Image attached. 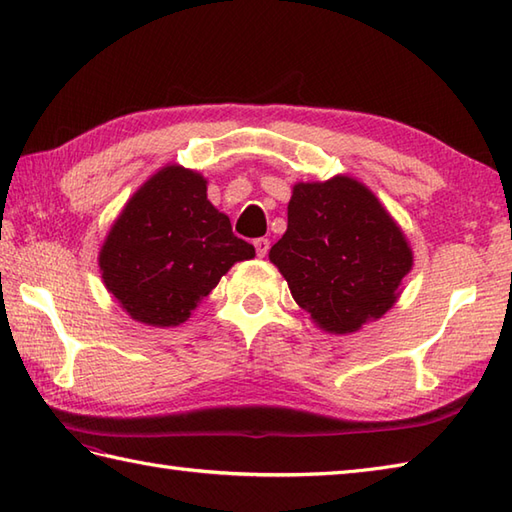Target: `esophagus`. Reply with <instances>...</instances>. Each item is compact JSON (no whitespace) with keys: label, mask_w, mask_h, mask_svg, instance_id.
Listing matches in <instances>:
<instances>
[{"label":"esophagus","mask_w":512,"mask_h":512,"mask_svg":"<svg viewBox=\"0 0 512 512\" xmlns=\"http://www.w3.org/2000/svg\"><path fill=\"white\" fill-rule=\"evenodd\" d=\"M268 248H270V242H268L266 237H259V239H255L257 257H266V255H268Z\"/></svg>","instance_id":"obj_1"}]
</instances>
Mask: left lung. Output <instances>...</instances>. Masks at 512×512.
<instances>
[{
	"mask_svg": "<svg viewBox=\"0 0 512 512\" xmlns=\"http://www.w3.org/2000/svg\"><path fill=\"white\" fill-rule=\"evenodd\" d=\"M270 262L292 299L328 334H352L394 308L413 268L405 233L374 191L350 176L297 182Z\"/></svg>",
	"mask_w": 512,
	"mask_h": 512,
	"instance_id": "left-lung-1",
	"label": "left lung"
}]
</instances>
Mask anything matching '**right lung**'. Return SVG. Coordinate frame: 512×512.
<instances>
[{"mask_svg":"<svg viewBox=\"0 0 512 512\" xmlns=\"http://www.w3.org/2000/svg\"><path fill=\"white\" fill-rule=\"evenodd\" d=\"M255 257L206 198V178L167 165L140 184L99 250L107 292L129 317L173 328L191 317L237 262Z\"/></svg>","mask_w":512,"mask_h":512,"instance_id":"obj_1","label":"right lung"}]
</instances>
